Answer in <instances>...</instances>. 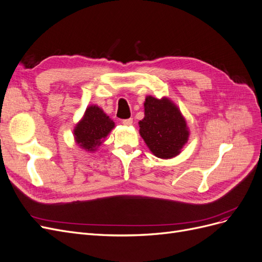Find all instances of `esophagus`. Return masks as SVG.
<instances>
[{
  "mask_svg": "<svg viewBox=\"0 0 262 262\" xmlns=\"http://www.w3.org/2000/svg\"><path fill=\"white\" fill-rule=\"evenodd\" d=\"M132 122H133L132 118H130V119H124V120H122V124L125 125V126H130V125L132 124Z\"/></svg>",
  "mask_w": 262,
  "mask_h": 262,
  "instance_id": "1",
  "label": "esophagus"
}]
</instances>
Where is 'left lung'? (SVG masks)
Returning a JSON list of instances; mask_svg holds the SVG:
<instances>
[{"mask_svg":"<svg viewBox=\"0 0 262 262\" xmlns=\"http://www.w3.org/2000/svg\"><path fill=\"white\" fill-rule=\"evenodd\" d=\"M140 136L156 157L168 160L181 153L189 140V128L177 105L167 97L146 96Z\"/></svg>","mask_w":262,"mask_h":262,"instance_id":"1","label":"left lung"}]
</instances>
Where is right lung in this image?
<instances>
[{
    "label": "right lung",
    "mask_w": 262,
    "mask_h": 262,
    "mask_svg": "<svg viewBox=\"0 0 262 262\" xmlns=\"http://www.w3.org/2000/svg\"><path fill=\"white\" fill-rule=\"evenodd\" d=\"M115 128V122L96 105L86 108L73 130L75 143L86 152L94 153Z\"/></svg>",
    "instance_id": "add662e5"
}]
</instances>
